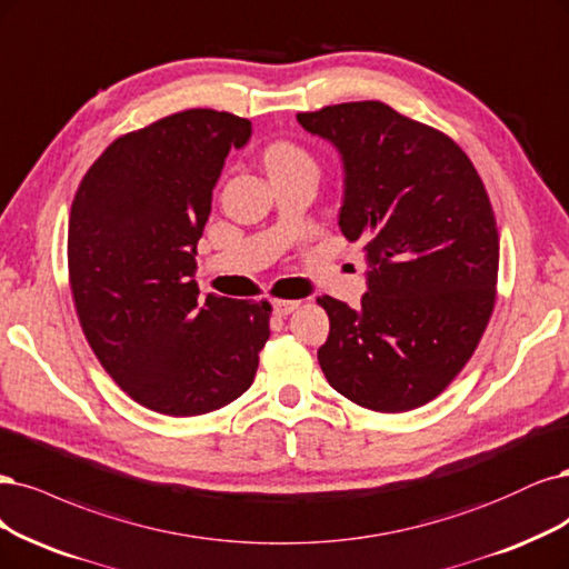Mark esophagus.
<instances>
[{
  "mask_svg": "<svg viewBox=\"0 0 569 569\" xmlns=\"http://www.w3.org/2000/svg\"><path fill=\"white\" fill-rule=\"evenodd\" d=\"M299 306H301V301H297V299H276L272 301V312L284 318V316H289V312L297 310Z\"/></svg>",
  "mask_w": 569,
  "mask_h": 569,
  "instance_id": "1",
  "label": "esophagus"
}]
</instances>
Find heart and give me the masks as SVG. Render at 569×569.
I'll use <instances>...</instances> for the list:
<instances>
[{"label":"heart","instance_id":"b5f03b06","mask_svg":"<svg viewBox=\"0 0 569 569\" xmlns=\"http://www.w3.org/2000/svg\"><path fill=\"white\" fill-rule=\"evenodd\" d=\"M263 162L268 173H280V171H291V169H316V160L312 154L293 141L278 139L270 141L263 148Z\"/></svg>","mask_w":569,"mask_h":569}]
</instances>
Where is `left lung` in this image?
Segmentation results:
<instances>
[{
	"instance_id": "obj_1",
	"label": "left lung",
	"mask_w": 569,
	"mask_h": 569,
	"mask_svg": "<svg viewBox=\"0 0 569 569\" xmlns=\"http://www.w3.org/2000/svg\"><path fill=\"white\" fill-rule=\"evenodd\" d=\"M343 162L339 228L365 242L360 308L320 297L329 386L360 407L417 409L455 381L492 318L499 232L468 154L381 101L299 112Z\"/></svg>"
}]
</instances>
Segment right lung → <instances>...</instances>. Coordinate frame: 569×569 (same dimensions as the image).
<instances>
[{"mask_svg":"<svg viewBox=\"0 0 569 569\" xmlns=\"http://www.w3.org/2000/svg\"><path fill=\"white\" fill-rule=\"evenodd\" d=\"M244 117L192 108L112 141L77 188L68 276L84 337L124 393L167 417L238 400L270 337L268 301L207 293L194 257Z\"/></svg>","mask_w":569,"mask_h":569,"instance_id":"right-lung-1","label":"right lung"}]
</instances>
